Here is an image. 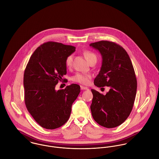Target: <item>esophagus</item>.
<instances>
[{
  "mask_svg": "<svg viewBox=\"0 0 159 159\" xmlns=\"http://www.w3.org/2000/svg\"><path fill=\"white\" fill-rule=\"evenodd\" d=\"M81 90H89V89L86 86H81Z\"/></svg>",
  "mask_w": 159,
  "mask_h": 159,
  "instance_id": "1",
  "label": "esophagus"
}]
</instances>
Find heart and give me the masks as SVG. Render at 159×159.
I'll list each match as a JSON object with an SVG mask.
<instances>
[{"label":"heart","mask_w":159,"mask_h":159,"mask_svg":"<svg viewBox=\"0 0 159 159\" xmlns=\"http://www.w3.org/2000/svg\"><path fill=\"white\" fill-rule=\"evenodd\" d=\"M83 54L86 59V60L90 62L93 60H96L97 61V56L95 55V53L93 52L90 51H85L83 52ZM72 59L73 57L71 55L68 56L66 60V64L67 66H70L72 62ZM91 75L89 74H86V73H76L73 77H72V81L76 83H78L82 84H87L89 80L91 78Z\"/></svg>","instance_id":"1"}]
</instances>
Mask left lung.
Returning a JSON list of instances; mask_svg holds the SVG:
<instances>
[{
	"instance_id": "1",
	"label": "left lung",
	"mask_w": 159,
	"mask_h": 159,
	"mask_svg": "<svg viewBox=\"0 0 159 159\" xmlns=\"http://www.w3.org/2000/svg\"><path fill=\"white\" fill-rule=\"evenodd\" d=\"M99 51L102 65L93 83L98 88L110 86L105 95L91 89V105L93 119L106 128L122 124L131 113L135 97L137 81L132 61L121 46L102 40L90 44Z\"/></svg>"
}]
</instances>
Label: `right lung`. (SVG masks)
Listing matches in <instances>:
<instances>
[{"label":"right lung","mask_w":159,"mask_h":159,"mask_svg":"<svg viewBox=\"0 0 159 159\" xmlns=\"http://www.w3.org/2000/svg\"><path fill=\"white\" fill-rule=\"evenodd\" d=\"M75 47L61 43L48 42L34 52L24 73V102L34 120L43 128L55 129L69 119L71 106L80 92L76 84L57 91L59 81L65 80L66 60Z\"/></svg>","instance_id":"right-lung-1"}]
</instances>
